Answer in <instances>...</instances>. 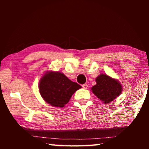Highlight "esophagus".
<instances>
[{
  "mask_svg": "<svg viewBox=\"0 0 149 149\" xmlns=\"http://www.w3.org/2000/svg\"><path fill=\"white\" fill-rule=\"evenodd\" d=\"M82 87L84 88V89H87V88H88V85L86 84L82 85Z\"/></svg>",
  "mask_w": 149,
  "mask_h": 149,
  "instance_id": "obj_1",
  "label": "esophagus"
}]
</instances>
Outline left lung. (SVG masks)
<instances>
[{
    "mask_svg": "<svg viewBox=\"0 0 149 149\" xmlns=\"http://www.w3.org/2000/svg\"><path fill=\"white\" fill-rule=\"evenodd\" d=\"M97 84L91 90L93 93L107 104L109 103L119 96L122 91V86L117 80L106 74H100L96 78Z\"/></svg>",
    "mask_w": 149,
    "mask_h": 149,
    "instance_id": "8db88e82",
    "label": "left lung"
}]
</instances>
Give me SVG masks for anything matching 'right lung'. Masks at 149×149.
<instances>
[{
  "label": "right lung",
  "mask_w": 149,
  "mask_h": 149,
  "mask_svg": "<svg viewBox=\"0 0 149 149\" xmlns=\"http://www.w3.org/2000/svg\"><path fill=\"white\" fill-rule=\"evenodd\" d=\"M39 92L43 99L55 107L62 108L81 86L60 72H49L39 81Z\"/></svg>",
  "instance_id": "right-lung-1"
}]
</instances>
